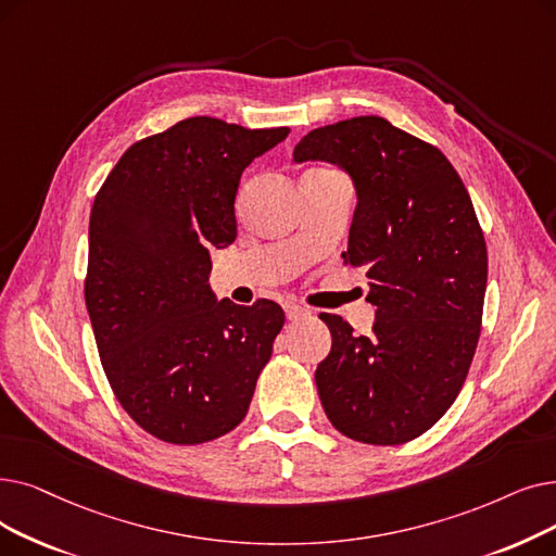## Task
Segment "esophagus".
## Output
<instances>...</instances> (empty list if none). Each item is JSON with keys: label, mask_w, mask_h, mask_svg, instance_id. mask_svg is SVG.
Segmentation results:
<instances>
[{"label": "esophagus", "mask_w": 556, "mask_h": 556, "mask_svg": "<svg viewBox=\"0 0 556 556\" xmlns=\"http://www.w3.org/2000/svg\"><path fill=\"white\" fill-rule=\"evenodd\" d=\"M283 308H286V318H288V320H302V318H308V308H304L302 304L286 302V304H283Z\"/></svg>", "instance_id": "obj_1"}]
</instances>
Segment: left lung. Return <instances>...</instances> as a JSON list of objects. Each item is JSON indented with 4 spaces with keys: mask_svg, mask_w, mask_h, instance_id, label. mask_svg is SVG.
I'll use <instances>...</instances> for the list:
<instances>
[{
    "mask_svg": "<svg viewBox=\"0 0 556 556\" xmlns=\"http://www.w3.org/2000/svg\"><path fill=\"white\" fill-rule=\"evenodd\" d=\"M293 159L341 165L356 188L345 265L368 277L370 336L320 313L331 352L316 370L329 422L368 445L437 425L468 377L489 256L468 190L445 154L379 115L308 131Z\"/></svg>",
    "mask_w": 556,
    "mask_h": 556,
    "instance_id": "1",
    "label": "left lung"
}]
</instances>
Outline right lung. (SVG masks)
I'll return each instance as SVG.
<instances>
[{"label":"right lung","instance_id":"add662e5","mask_svg":"<svg viewBox=\"0 0 556 556\" xmlns=\"http://www.w3.org/2000/svg\"><path fill=\"white\" fill-rule=\"evenodd\" d=\"M188 117L123 154L98 190L84 295L111 389L154 439L200 445L245 418L283 311L208 288L211 248L236 240L240 175L288 136Z\"/></svg>","mask_w":556,"mask_h":556}]
</instances>
